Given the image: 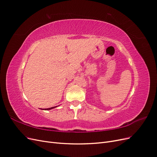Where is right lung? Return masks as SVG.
Returning <instances> with one entry per match:
<instances>
[{"label": "right lung", "mask_w": 157, "mask_h": 157, "mask_svg": "<svg viewBox=\"0 0 157 157\" xmlns=\"http://www.w3.org/2000/svg\"><path fill=\"white\" fill-rule=\"evenodd\" d=\"M56 107H50V108H48V109H45V110H50V109H52L53 108H55Z\"/></svg>", "instance_id": "add662e5"}]
</instances>
